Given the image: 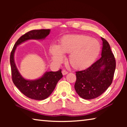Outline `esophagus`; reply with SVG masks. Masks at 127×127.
Masks as SVG:
<instances>
[{"mask_svg": "<svg viewBox=\"0 0 127 127\" xmlns=\"http://www.w3.org/2000/svg\"><path fill=\"white\" fill-rule=\"evenodd\" d=\"M62 74H63V75H64V76H65V75H66V74H68V72L66 71L65 70H63V71H62Z\"/></svg>", "mask_w": 127, "mask_h": 127, "instance_id": "34e87169", "label": "esophagus"}]
</instances>
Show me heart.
<instances>
[{
    "mask_svg": "<svg viewBox=\"0 0 127 127\" xmlns=\"http://www.w3.org/2000/svg\"><path fill=\"white\" fill-rule=\"evenodd\" d=\"M100 50L101 45L97 40L84 35L65 36L58 46L53 45L50 48L52 59L57 63L63 61V53H70L69 62L77 70L90 67L97 58Z\"/></svg>",
    "mask_w": 127,
    "mask_h": 127,
    "instance_id": "heart-1",
    "label": "heart"
}]
</instances>
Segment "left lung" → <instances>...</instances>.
I'll return each instance as SVG.
<instances>
[{
  "instance_id": "obj_1",
  "label": "left lung",
  "mask_w": 127,
  "mask_h": 127,
  "mask_svg": "<svg viewBox=\"0 0 127 127\" xmlns=\"http://www.w3.org/2000/svg\"><path fill=\"white\" fill-rule=\"evenodd\" d=\"M102 49L101 57L90 66L76 72L75 90L81 97L91 100L102 95L112 83L116 63L110 45L101 37Z\"/></svg>"
}]
</instances>
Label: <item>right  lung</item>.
<instances>
[{
	"label": "right lung",
	"mask_w": 127,
	"mask_h": 127,
	"mask_svg": "<svg viewBox=\"0 0 127 127\" xmlns=\"http://www.w3.org/2000/svg\"><path fill=\"white\" fill-rule=\"evenodd\" d=\"M50 30H32L22 35L17 41L10 57L12 80L19 90L29 98L42 100L48 98L52 93L60 79L63 77L62 69L57 72H46L42 77L30 80L23 78L17 69L14 61V53L17 46L30 40H42L48 36Z\"/></svg>",
	"instance_id": "right-lung-1"
}]
</instances>
